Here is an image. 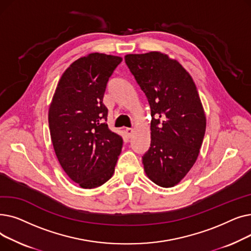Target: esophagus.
I'll return each instance as SVG.
<instances>
[{
	"label": "esophagus",
	"instance_id": "34e87169",
	"mask_svg": "<svg viewBox=\"0 0 251 251\" xmlns=\"http://www.w3.org/2000/svg\"><path fill=\"white\" fill-rule=\"evenodd\" d=\"M125 133H126V135H127L128 137H131V136H132V133H133V129L126 128V129H125Z\"/></svg>",
	"mask_w": 251,
	"mask_h": 251
}]
</instances>
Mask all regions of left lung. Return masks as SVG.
Here are the masks:
<instances>
[{
  "instance_id": "1",
  "label": "left lung",
  "mask_w": 251,
  "mask_h": 251,
  "mask_svg": "<svg viewBox=\"0 0 251 251\" xmlns=\"http://www.w3.org/2000/svg\"><path fill=\"white\" fill-rule=\"evenodd\" d=\"M125 62L151 107V147L142 163L156 185L173 187L194 165L206 120L190 74L160 51L130 54Z\"/></svg>"
}]
</instances>
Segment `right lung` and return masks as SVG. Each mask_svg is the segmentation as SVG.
<instances>
[{"instance_id":"1","label":"right lung","mask_w":251,"mask_h":251,"mask_svg":"<svg viewBox=\"0 0 251 251\" xmlns=\"http://www.w3.org/2000/svg\"><path fill=\"white\" fill-rule=\"evenodd\" d=\"M122 58L92 52L63 73L49 110L52 146L65 173L91 189L114 174L123 139L105 123V86Z\"/></svg>"}]
</instances>
